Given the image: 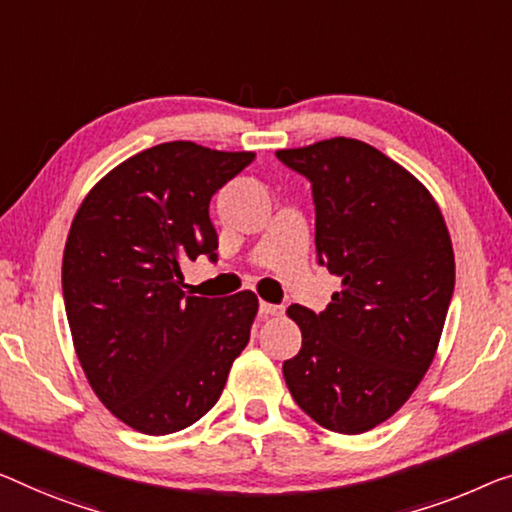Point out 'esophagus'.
Listing matches in <instances>:
<instances>
[{"instance_id": "34e87169", "label": "esophagus", "mask_w": 512, "mask_h": 512, "mask_svg": "<svg viewBox=\"0 0 512 512\" xmlns=\"http://www.w3.org/2000/svg\"><path fill=\"white\" fill-rule=\"evenodd\" d=\"M280 312H282V305H273L266 301L259 303V315L262 317H276V315H280Z\"/></svg>"}]
</instances>
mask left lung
I'll use <instances>...</instances> for the list:
<instances>
[{"label":"left lung","instance_id":"left-lung-1","mask_svg":"<svg viewBox=\"0 0 512 512\" xmlns=\"http://www.w3.org/2000/svg\"><path fill=\"white\" fill-rule=\"evenodd\" d=\"M276 156L310 179L319 264L340 278L319 315L287 308L303 345L282 375L317 425L368 432L411 398L437 354L455 287L451 234L430 190L370 144L331 137Z\"/></svg>","mask_w":512,"mask_h":512}]
</instances>
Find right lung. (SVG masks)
Here are the masks:
<instances>
[{"mask_svg": "<svg viewBox=\"0 0 512 512\" xmlns=\"http://www.w3.org/2000/svg\"><path fill=\"white\" fill-rule=\"evenodd\" d=\"M253 151L163 142L89 190L68 232L61 289L73 347L112 416L151 437L207 414L250 340L259 301L183 292V264L216 259L211 195Z\"/></svg>", "mask_w": 512, "mask_h": 512, "instance_id": "1", "label": "right lung"}]
</instances>
